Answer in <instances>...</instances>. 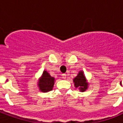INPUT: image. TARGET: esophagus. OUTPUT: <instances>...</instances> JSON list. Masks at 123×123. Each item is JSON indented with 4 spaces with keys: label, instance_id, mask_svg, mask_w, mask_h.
Here are the masks:
<instances>
[{
    "label": "esophagus",
    "instance_id": "esophagus-1",
    "mask_svg": "<svg viewBox=\"0 0 123 123\" xmlns=\"http://www.w3.org/2000/svg\"><path fill=\"white\" fill-rule=\"evenodd\" d=\"M62 78L63 79H66V78H67V74H62Z\"/></svg>",
    "mask_w": 123,
    "mask_h": 123
}]
</instances>
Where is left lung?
Here are the masks:
<instances>
[{
	"mask_svg": "<svg viewBox=\"0 0 123 123\" xmlns=\"http://www.w3.org/2000/svg\"><path fill=\"white\" fill-rule=\"evenodd\" d=\"M73 82L75 88L79 89L81 92H85L89 87V83L86 78L83 70H80L78 75L73 79Z\"/></svg>",
	"mask_w": 123,
	"mask_h": 123,
	"instance_id": "obj_1",
	"label": "left lung"
}]
</instances>
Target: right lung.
Returning <instances> with one entry per match:
<instances>
[{"instance_id": "add662e5", "label": "right lung", "mask_w": 123, "mask_h": 123, "mask_svg": "<svg viewBox=\"0 0 123 123\" xmlns=\"http://www.w3.org/2000/svg\"><path fill=\"white\" fill-rule=\"evenodd\" d=\"M55 79L49 74L47 70H44L37 82L39 90L42 92H48L53 90Z\"/></svg>"}]
</instances>
